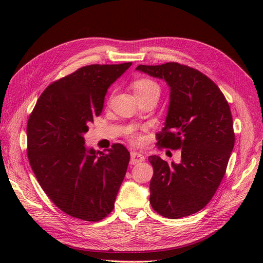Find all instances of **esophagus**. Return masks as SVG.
I'll use <instances>...</instances> for the list:
<instances>
[{
  "mask_svg": "<svg viewBox=\"0 0 263 263\" xmlns=\"http://www.w3.org/2000/svg\"><path fill=\"white\" fill-rule=\"evenodd\" d=\"M145 161V157L140 154V153H135V151H133V153H131V160H130V163L131 164H137V163H141Z\"/></svg>",
  "mask_w": 263,
  "mask_h": 263,
  "instance_id": "1",
  "label": "esophagus"
}]
</instances>
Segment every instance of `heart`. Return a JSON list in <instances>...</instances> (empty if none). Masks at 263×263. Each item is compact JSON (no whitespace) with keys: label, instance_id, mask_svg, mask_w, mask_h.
Here are the masks:
<instances>
[{"label":"heart","instance_id":"obj_1","mask_svg":"<svg viewBox=\"0 0 263 263\" xmlns=\"http://www.w3.org/2000/svg\"><path fill=\"white\" fill-rule=\"evenodd\" d=\"M134 91L137 97L146 96V95H159L160 96V87L156 82L149 79H139L133 83ZM131 141L133 143L139 142L136 136H131Z\"/></svg>","mask_w":263,"mask_h":263}]
</instances>
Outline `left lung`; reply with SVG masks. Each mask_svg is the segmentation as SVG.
<instances>
[{"label": "left lung", "instance_id": "1", "mask_svg": "<svg viewBox=\"0 0 263 263\" xmlns=\"http://www.w3.org/2000/svg\"><path fill=\"white\" fill-rule=\"evenodd\" d=\"M136 70L164 80L170 105L158 145L181 149V162L150 156V203L167 218H180L208 204L226 173L234 146L233 122L223 92L208 77L185 65H140Z\"/></svg>", "mask_w": 263, "mask_h": 263}]
</instances>
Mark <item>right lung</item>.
<instances>
[{"mask_svg": "<svg viewBox=\"0 0 263 263\" xmlns=\"http://www.w3.org/2000/svg\"><path fill=\"white\" fill-rule=\"evenodd\" d=\"M132 63L89 65L50 84L27 121V157L48 197L68 215L98 222L112 212L130 153L121 144L85 146L87 124L102 112L108 87Z\"/></svg>", "mask_w": 263, "mask_h": 263, "instance_id": "obj_1", "label": "right lung"}]
</instances>
